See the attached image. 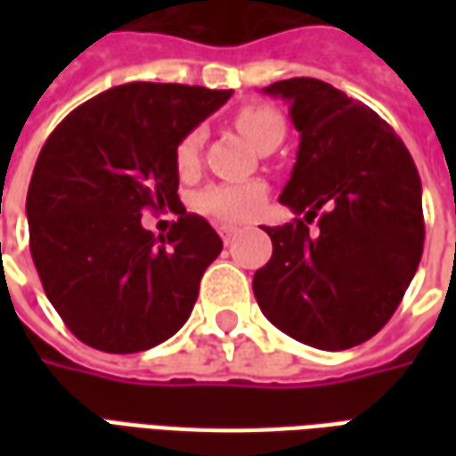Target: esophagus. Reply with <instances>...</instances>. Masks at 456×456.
I'll list each match as a JSON object with an SVG mask.
<instances>
[{"label": "esophagus", "mask_w": 456, "mask_h": 456, "mask_svg": "<svg viewBox=\"0 0 456 456\" xmlns=\"http://www.w3.org/2000/svg\"><path fill=\"white\" fill-rule=\"evenodd\" d=\"M239 232H241V229L234 227V224H219V234L224 239V244H232V241L239 237Z\"/></svg>", "instance_id": "34e87169"}]
</instances>
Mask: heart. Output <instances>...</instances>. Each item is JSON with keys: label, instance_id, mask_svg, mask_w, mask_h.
Segmentation results:
<instances>
[{"label": "heart", "instance_id": "b5f03b06", "mask_svg": "<svg viewBox=\"0 0 456 456\" xmlns=\"http://www.w3.org/2000/svg\"><path fill=\"white\" fill-rule=\"evenodd\" d=\"M237 129L251 141L254 149H266L268 143H281L286 134V121L278 112L268 107H244L237 114ZM202 131L192 129L180 139L175 149V166L183 175L198 168ZM266 202V185L261 180L247 183H219L209 185L198 195L200 212L224 222H244L256 217Z\"/></svg>", "mask_w": 456, "mask_h": 456}]
</instances>
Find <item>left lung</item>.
Masks as SVG:
<instances>
[{
	"instance_id": "left-lung-1",
	"label": "left lung",
	"mask_w": 456,
	"mask_h": 456,
	"mask_svg": "<svg viewBox=\"0 0 456 456\" xmlns=\"http://www.w3.org/2000/svg\"><path fill=\"white\" fill-rule=\"evenodd\" d=\"M264 93L290 102L300 131L281 202L305 219L266 227L273 254L254 273V296L288 337L327 352L349 349L391 320L418 271L420 175L395 131L332 85L290 77Z\"/></svg>"
}]
</instances>
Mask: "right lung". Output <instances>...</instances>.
I'll use <instances>...</instances> for the list:
<instances>
[{
	"label": "right lung",
	"instance_id": "1",
	"mask_svg": "<svg viewBox=\"0 0 456 456\" xmlns=\"http://www.w3.org/2000/svg\"><path fill=\"white\" fill-rule=\"evenodd\" d=\"M229 94L119 85L73 110L44 143L26 195L28 244L45 296L80 342L134 354L185 325L222 239L183 208L175 149ZM146 208H170L179 222L153 238L140 224Z\"/></svg>",
	"mask_w": 456,
	"mask_h": 456
}]
</instances>
